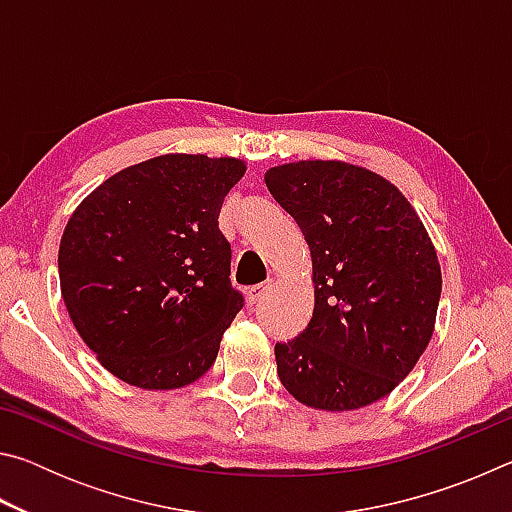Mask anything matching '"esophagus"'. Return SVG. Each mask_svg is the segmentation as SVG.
<instances>
[{
	"instance_id": "1",
	"label": "esophagus",
	"mask_w": 512,
	"mask_h": 512,
	"mask_svg": "<svg viewBox=\"0 0 512 512\" xmlns=\"http://www.w3.org/2000/svg\"><path fill=\"white\" fill-rule=\"evenodd\" d=\"M268 287H271V284H268V282L257 284V287H250L248 289V305H257V302L264 298V293L268 291Z\"/></svg>"
}]
</instances>
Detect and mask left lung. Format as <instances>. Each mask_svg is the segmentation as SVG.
I'll list each match as a JSON object with an SVG mask.
<instances>
[{
    "mask_svg": "<svg viewBox=\"0 0 512 512\" xmlns=\"http://www.w3.org/2000/svg\"><path fill=\"white\" fill-rule=\"evenodd\" d=\"M264 180L314 266L309 325L275 343L282 386L323 411L381 400L413 370L436 323L443 277L420 216L393 183L357 164L289 162Z\"/></svg>",
    "mask_w": 512,
    "mask_h": 512,
    "instance_id": "left-lung-1",
    "label": "left lung"
}]
</instances>
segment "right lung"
I'll return each mask as SVG.
<instances>
[{
	"label": "right lung",
	"mask_w": 512,
	"mask_h": 512,
	"mask_svg": "<svg viewBox=\"0 0 512 512\" xmlns=\"http://www.w3.org/2000/svg\"><path fill=\"white\" fill-rule=\"evenodd\" d=\"M237 158L169 153L110 176L67 221L58 248L69 318L101 366L149 391L203 377L244 296L230 282L223 198Z\"/></svg>",
	"instance_id": "1"
}]
</instances>
